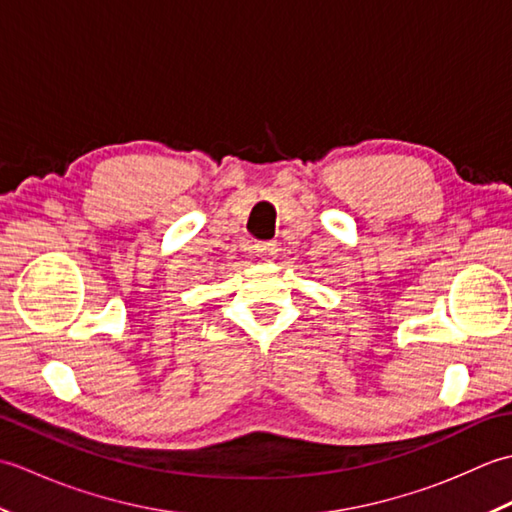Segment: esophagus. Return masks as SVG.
I'll return each mask as SVG.
<instances>
[{"instance_id":"obj_1","label":"esophagus","mask_w":512,"mask_h":512,"mask_svg":"<svg viewBox=\"0 0 512 512\" xmlns=\"http://www.w3.org/2000/svg\"><path fill=\"white\" fill-rule=\"evenodd\" d=\"M253 250L259 257H273L277 253V244L275 242H255Z\"/></svg>"}]
</instances>
